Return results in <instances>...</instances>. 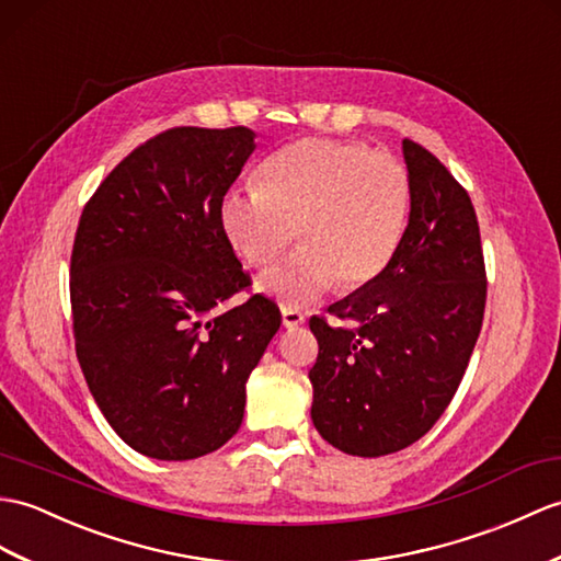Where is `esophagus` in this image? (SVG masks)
I'll return each mask as SVG.
<instances>
[{"instance_id":"34e87169","label":"esophagus","mask_w":561,"mask_h":561,"mask_svg":"<svg viewBox=\"0 0 561 561\" xmlns=\"http://www.w3.org/2000/svg\"><path fill=\"white\" fill-rule=\"evenodd\" d=\"M282 322H284V328H289V330L301 328V324L306 322L304 310L291 308V306H282Z\"/></svg>"}]
</instances>
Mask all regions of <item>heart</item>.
<instances>
[{
  "label": "heart",
  "instance_id": "b5f03b06",
  "mask_svg": "<svg viewBox=\"0 0 561 561\" xmlns=\"http://www.w3.org/2000/svg\"><path fill=\"white\" fill-rule=\"evenodd\" d=\"M411 176L366 142L304 138L260 167V186L221 198L227 239L249 265L265 267L286 245L301 249L272 267L260 289L284 304H310L340 284L354 291L392 263L407 231Z\"/></svg>",
  "mask_w": 561,
  "mask_h": 561
}]
</instances>
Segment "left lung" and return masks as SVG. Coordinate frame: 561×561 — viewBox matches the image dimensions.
Listing matches in <instances>:
<instances>
[{"label":"left lung","instance_id":"1","mask_svg":"<svg viewBox=\"0 0 561 561\" xmlns=\"http://www.w3.org/2000/svg\"><path fill=\"white\" fill-rule=\"evenodd\" d=\"M403 160L411 215L392 263L330 308L340 322L310 318L312 425L332 447L368 459L407 449L439 421L471 360L488 298L466 188L409 138Z\"/></svg>","mask_w":561,"mask_h":561}]
</instances>
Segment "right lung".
Listing matches in <instances>:
<instances>
[{
    "label": "right lung",
    "mask_w": 561,
    "mask_h": 561,
    "mask_svg": "<svg viewBox=\"0 0 561 561\" xmlns=\"http://www.w3.org/2000/svg\"><path fill=\"white\" fill-rule=\"evenodd\" d=\"M253 138L167 128L112 169L78 221L76 356L114 433L150 459H198L237 435L245 380L282 324L260 294L215 312L251 286L219 207Z\"/></svg>",
    "instance_id": "add662e5"
}]
</instances>
